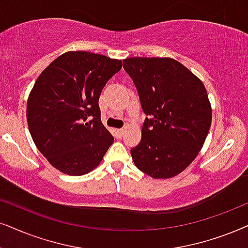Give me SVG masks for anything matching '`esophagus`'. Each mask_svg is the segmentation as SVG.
I'll return each instance as SVG.
<instances>
[{"mask_svg": "<svg viewBox=\"0 0 248 248\" xmlns=\"http://www.w3.org/2000/svg\"><path fill=\"white\" fill-rule=\"evenodd\" d=\"M124 128H121V129H117L115 130V134H117V137H119V139H121L122 136H124Z\"/></svg>", "mask_w": 248, "mask_h": 248, "instance_id": "1", "label": "esophagus"}]
</instances>
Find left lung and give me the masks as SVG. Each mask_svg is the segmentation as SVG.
Instances as JSON below:
<instances>
[{"label": "left lung", "mask_w": 248, "mask_h": 248, "mask_svg": "<svg viewBox=\"0 0 248 248\" xmlns=\"http://www.w3.org/2000/svg\"><path fill=\"white\" fill-rule=\"evenodd\" d=\"M124 68L149 117L130 151L134 164L152 178L176 176L198 155L211 128L206 88L173 58H126Z\"/></svg>", "instance_id": "obj_1"}]
</instances>
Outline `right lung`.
Masks as SVG:
<instances>
[{
	"instance_id": "obj_1",
	"label": "right lung",
	"mask_w": 248,
	"mask_h": 248,
	"mask_svg": "<svg viewBox=\"0 0 248 248\" xmlns=\"http://www.w3.org/2000/svg\"><path fill=\"white\" fill-rule=\"evenodd\" d=\"M122 61L68 51L42 72L28 96V129L39 151L62 173L88 174L101 164L113 136L101 121L99 96Z\"/></svg>"
}]
</instances>
